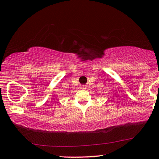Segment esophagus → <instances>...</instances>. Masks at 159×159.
Here are the masks:
<instances>
[{"mask_svg":"<svg viewBox=\"0 0 159 159\" xmlns=\"http://www.w3.org/2000/svg\"><path fill=\"white\" fill-rule=\"evenodd\" d=\"M84 88V87H83V88Z\"/></svg>","mask_w":159,"mask_h":159,"instance_id":"esophagus-1","label":"esophagus"}]
</instances>
